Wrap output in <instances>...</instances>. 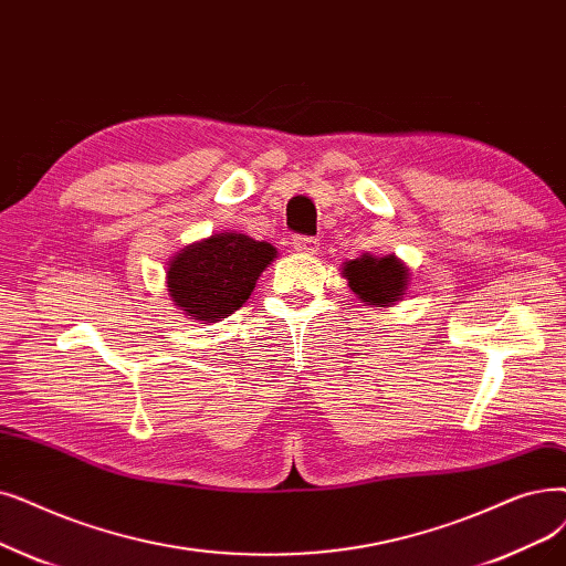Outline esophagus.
Masks as SVG:
<instances>
[{
    "instance_id": "34e87169",
    "label": "esophagus",
    "mask_w": 566,
    "mask_h": 566,
    "mask_svg": "<svg viewBox=\"0 0 566 566\" xmlns=\"http://www.w3.org/2000/svg\"><path fill=\"white\" fill-rule=\"evenodd\" d=\"M291 244H293V250H296L298 254H316L318 252V240L316 238L296 235Z\"/></svg>"
}]
</instances>
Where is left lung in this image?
I'll use <instances>...</instances> for the list:
<instances>
[{
    "label": "left lung",
    "instance_id": "8db88e82",
    "mask_svg": "<svg viewBox=\"0 0 566 566\" xmlns=\"http://www.w3.org/2000/svg\"><path fill=\"white\" fill-rule=\"evenodd\" d=\"M342 277L349 282V289L360 303L370 307H392L405 298L411 273L396 254H363L354 261H344Z\"/></svg>",
    "mask_w": 566,
    "mask_h": 566
}]
</instances>
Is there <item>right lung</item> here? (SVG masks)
<instances>
[{
	"label": "right lung",
	"mask_w": 566,
	"mask_h": 566,
	"mask_svg": "<svg viewBox=\"0 0 566 566\" xmlns=\"http://www.w3.org/2000/svg\"><path fill=\"white\" fill-rule=\"evenodd\" d=\"M275 259L277 250L270 242L235 231L212 233L168 259V296L196 324H217L248 303Z\"/></svg>",
	"instance_id": "add662e5"
}]
</instances>
